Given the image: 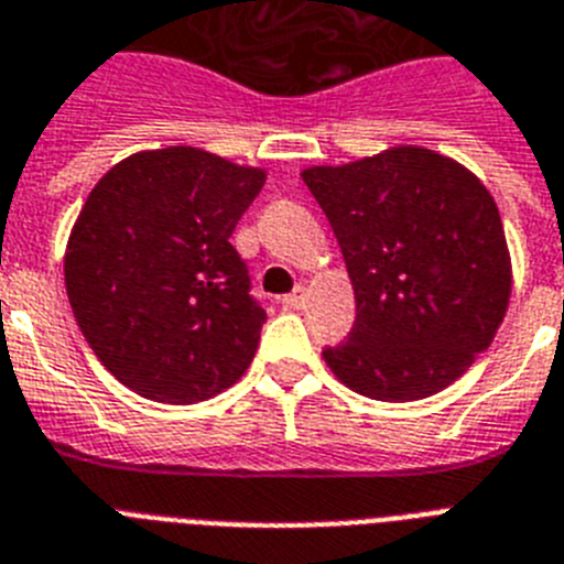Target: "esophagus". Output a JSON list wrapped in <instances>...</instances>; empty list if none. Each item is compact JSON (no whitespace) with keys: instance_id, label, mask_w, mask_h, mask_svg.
Segmentation results:
<instances>
[{"instance_id":"1","label":"esophagus","mask_w":564,"mask_h":564,"mask_svg":"<svg viewBox=\"0 0 564 564\" xmlns=\"http://www.w3.org/2000/svg\"><path fill=\"white\" fill-rule=\"evenodd\" d=\"M304 301H306V292L301 290V286H297V290H292L290 295H283V306H286V310H301V306H304Z\"/></svg>"}]
</instances>
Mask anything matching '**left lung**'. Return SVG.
Returning <instances> with one entry per match:
<instances>
[{
    "label": "left lung",
    "mask_w": 564,
    "mask_h": 564,
    "mask_svg": "<svg viewBox=\"0 0 564 564\" xmlns=\"http://www.w3.org/2000/svg\"><path fill=\"white\" fill-rule=\"evenodd\" d=\"M356 295L347 341L324 350L350 391L414 402L473 368L505 322L510 249L496 199L464 164L400 144L306 167Z\"/></svg>",
    "instance_id": "left-lung-1"
}]
</instances>
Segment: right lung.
<instances>
[{"label": "right lung", "mask_w": 564, "mask_h": 564, "mask_svg": "<svg viewBox=\"0 0 564 564\" xmlns=\"http://www.w3.org/2000/svg\"><path fill=\"white\" fill-rule=\"evenodd\" d=\"M263 167L199 148L127 155L86 196L63 272L77 327L112 377L191 405L246 373L267 322L231 246Z\"/></svg>", "instance_id": "right-lung-1"}]
</instances>
